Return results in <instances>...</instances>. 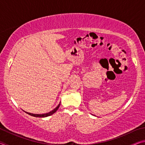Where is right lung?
Returning a JSON list of instances; mask_svg holds the SVG:
<instances>
[{"label": "right lung", "instance_id": "1", "mask_svg": "<svg viewBox=\"0 0 145 145\" xmlns=\"http://www.w3.org/2000/svg\"><path fill=\"white\" fill-rule=\"evenodd\" d=\"M60 104H61V102L59 104V105H57V107H56L55 109H54L52 111H50L49 112H48V113H45V114H33V113H30V112H27L25 111L27 114H28L29 115H31V116H34V117H38V118H45V117H47V116H51V115L53 114L54 113H55V112L57 111V110L58 109V108L60 106Z\"/></svg>", "mask_w": 145, "mask_h": 145}]
</instances>
